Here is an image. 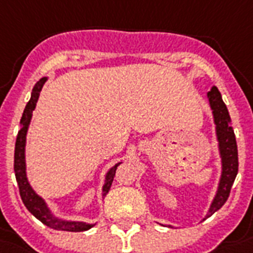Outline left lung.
Masks as SVG:
<instances>
[{"label":"left lung","mask_w":253,"mask_h":253,"mask_svg":"<svg viewBox=\"0 0 253 253\" xmlns=\"http://www.w3.org/2000/svg\"><path fill=\"white\" fill-rule=\"evenodd\" d=\"M207 96L213 114V122L216 126V138L219 142V152L221 158V176L217 186L216 195L212 200L206 219L211 216L212 213H215L217 210H220L223 204L227 202L231 187L234 184L239 169L238 144H236L234 128L231 126V117L227 106L221 99V94L216 86H213L207 92Z\"/></svg>","instance_id":"obj_1"}]
</instances>
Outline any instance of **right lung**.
I'll use <instances>...</instances> for the list:
<instances>
[{"mask_svg": "<svg viewBox=\"0 0 253 253\" xmlns=\"http://www.w3.org/2000/svg\"><path fill=\"white\" fill-rule=\"evenodd\" d=\"M47 81V78H41L38 81L34 87H33L32 96H30V101L28 102V105L25 107L24 114H22V118H21V130L18 131L17 135V140H15V150H14V172H15V179L18 183L19 188V195L21 199L24 202L25 207L28 208L29 211L32 212L33 215L42 221L43 224L50 227L53 229H58V231H69V232H81V231H87L90 229L94 224H87L84 221H67L62 220V219H58L51 213V211L47 207V204L45 203V200L42 199L41 196L37 195L36 191L33 190L30 184H29L28 176H26V162H25V146H26V134H28L29 125L32 121L33 110L36 109L37 101L40 98V92H41L43 84ZM121 163L111 167L109 169V172L106 173L105 184H103V194L102 196L105 198L106 194L109 192L110 187L113 184L114 176H115V171L117 167Z\"/></svg>", "mask_w": 253, "mask_h": 253, "instance_id": "right-lung-1", "label": "right lung"}]
</instances>
